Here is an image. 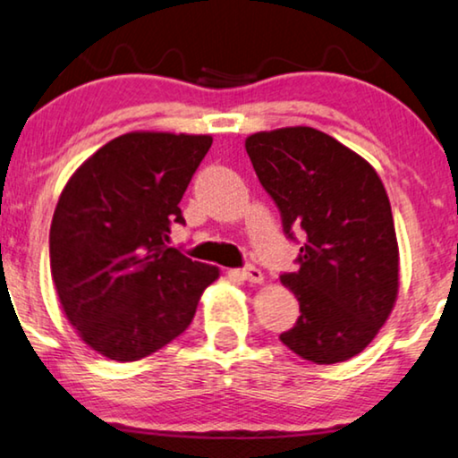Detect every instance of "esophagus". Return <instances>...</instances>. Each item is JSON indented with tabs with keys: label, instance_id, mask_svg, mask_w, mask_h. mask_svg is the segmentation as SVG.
I'll return each mask as SVG.
<instances>
[{
	"label": "esophagus",
	"instance_id": "obj_1",
	"mask_svg": "<svg viewBox=\"0 0 458 458\" xmlns=\"http://www.w3.org/2000/svg\"><path fill=\"white\" fill-rule=\"evenodd\" d=\"M237 275H240L243 281H250V284H260V281H262V271H260V268L252 267V265L243 267L242 271H237Z\"/></svg>",
	"mask_w": 458,
	"mask_h": 458
}]
</instances>
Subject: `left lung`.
<instances>
[{
	"mask_svg": "<svg viewBox=\"0 0 458 458\" xmlns=\"http://www.w3.org/2000/svg\"><path fill=\"white\" fill-rule=\"evenodd\" d=\"M284 233L302 237L298 271L281 275L300 317L279 340L317 365L362 352L398 296V242L390 199L365 158L312 127L260 131L246 140Z\"/></svg>",
	"mask_w": 458,
	"mask_h": 458,
	"instance_id": "8db88e82",
	"label": "left lung"
}]
</instances>
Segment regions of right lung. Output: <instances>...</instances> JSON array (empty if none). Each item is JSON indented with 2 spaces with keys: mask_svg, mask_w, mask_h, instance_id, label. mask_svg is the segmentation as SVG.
<instances>
[{
  "mask_svg": "<svg viewBox=\"0 0 458 458\" xmlns=\"http://www.w3.org/2000/svg\"><path fill=\"white\" fill-rule=\"evenodd\" d=\"M210 135L135 131L68 179L49 229V265L66 318L110 360L131 362L190 327L218 268L168 246L179 202Z\"/></svg>",
  "mask_w": 458,
  "mask_h": 458,
  "instance_id": "1",
  "label": "right lung"
}]
</instances>
